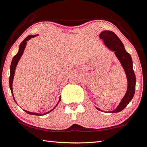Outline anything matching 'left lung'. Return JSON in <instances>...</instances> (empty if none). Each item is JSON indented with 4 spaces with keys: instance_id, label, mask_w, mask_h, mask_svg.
Masks as SVG:
<instances>
[{
    "instance_id": "1",
    "label": "left lung",
    "mask_w": 147,
    "mask_h": 147,
    "mask_svg": "<svg viewBox=\"0 0 147 147\" xmlns=\"http://www.w3.org/2000/svg\"><path fill=\"white\" fill-rule=\"evenodd\" d=\"M100 38L103 40L104 44L107 48L114 51V54L118 58L127 76L128 87L126 94L116 109L110 112H106V113H119L126 107L134 97L135 93L136 76L133 70L132 60L131 56L125 49L123 44L114 32L111 31H103L100 34ZM96 108L100 111H103L99 108Z\"/></svg>"
}]
</instances>
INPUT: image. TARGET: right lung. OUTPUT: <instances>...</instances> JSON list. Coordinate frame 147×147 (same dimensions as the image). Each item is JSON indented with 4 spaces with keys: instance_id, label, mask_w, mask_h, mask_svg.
<instances>
[{
    "instance_id": "add662e5",
    "label": "right lung",
    "mask_w": 147,
    "mask_h": 147,
    "mask_svg": "<svg viewBox=\"0 0 147 147\" xmlns=\"http://www.w3.org/2000/svg\"><path fill=\"white\" fill-rule=\"evenodd\" d=\"M38 35V34H36V35H29L22 42V43L20 44L19 46V49H18V52L17 53V54L15 56H14V57L13 58V60H12V62L11 63V66H10V76H9V87H10V89H11V94L12 96L13 97V99H14L15 101L16 102V101L15 100V98H14V95H13V86H12V84H13V78H14V74H15V69H16V67L17 65V63L18 62V61L20 60L21 57H22V55L24 53V51L25 49V47L26 46V44H27V41H28L29 40H30L31 38H33V37L36 36ZM61 101V98L60 96V99L59 101H58V103L57 104V105H56L54 108L51 110L48 111L47 113H44L43 114H38V113H31V112H29L27 111L26 110H24L25 112H26L28 114H31V115H36V116H42V115H45V114H46L47 113H50V112H51L53 109H54L57 106V105L58 104V103L60 102Z\"/></svg>"
}]
</instances>
